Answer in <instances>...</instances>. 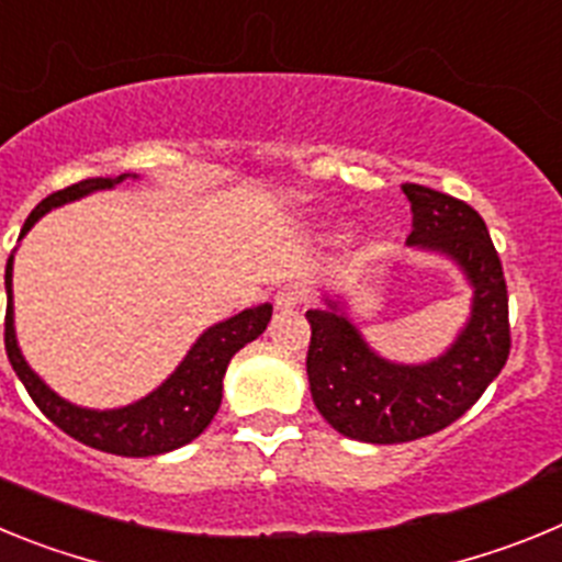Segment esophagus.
<instances>
[{"instance_id":"1","label":"esophagus","mask_w":562,"mask_h":562,"mask_svg":"<svg viewBox=\"0 0 562 562\" xmlns=\"http://www.w3.org/2000/svg\"><path fill=\"white\" fill-rule=\"evenodd\" d=\"M306 301V290L301 284H284L276 292V306L278 310H292Z\"/></svg>"}]
</instances>
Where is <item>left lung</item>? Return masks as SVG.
I'll list each match as a JSON object with an SVG mask.
<instances>
[{
    "label": "left lung",
    "instance_id": "8db88e82",
    "mask_svg": "<svg viewBox=\"0 0 562 562\" xmlns=\"http://www.w3.org/2000/svg\"><path fill=\"white\" fill-rule=\"evenodd\" d=\"M414 225L408 245L441 252L473 286L470 321L445 355L419 366L369 349L340 301L310 310L306 374L315 408L337 434L369 445H400L453 425L473 408L509 357V297L484 220L467 202L405 182Z\"/></svg>",
    "mask_w": 562,
    "mask_h": 562
}]
</instances>
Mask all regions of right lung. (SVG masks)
<instances>
[{"label":"right lung","mask_w":562,"mask_h":562,"mask_svg":"<svg viewBox=\"0 0 562 562\" xmlns=\"http://www.w3.org/2000/svg\"><path fill=\"white\" fill-rule=\"evenodd\" d=\"M128 177H134V173L92 177V180L76 182V186L64 188V191L49 193L47 200L33 207V213H30L22 227V236L53 207L81 200L92 191H106V188L121 186ZM10 286H13V256L8 258V267H4V290H8L4 351H8V360L16 376L27 389L30 400L36 402L38 411L53 425H58L64 434L78 439L87 448L114 456H132V459H146V456H160L168 453V450L182 448L211 425V419L222 405V376L227 371V362L238 349H245L247 342L256 340L272 317L270 304L252 306V310L227 317L222 324L202 331V337L193 342L186 360L177 366V371L162 382L160 389L132 402L126 408L89 411L61 400L27 366L16 342V329H13V290Z\"/></svg>","instance_id":"right-lung-1"}]
</instances>
